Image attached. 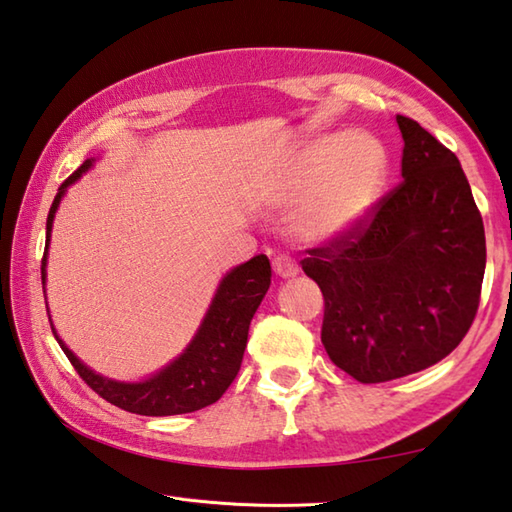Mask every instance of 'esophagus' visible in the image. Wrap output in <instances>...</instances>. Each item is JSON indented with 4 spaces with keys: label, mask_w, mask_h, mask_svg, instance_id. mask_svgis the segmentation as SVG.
I'll return each mask as SVG.
<instances>
[{
    "label": "esophagus",
    "mask_w": 512,
    "mask_h": 512,
    "mask_svg": "<svg viewBox=\"0 0 512 512\" xmlns=\"http://www.w3.org/2000/svg\"><path fill=\"white\" fill-rule=\"evenodd\" d=\"M273 270H275V273H277L279 277H284V279H286V277H295V275L299 273L295 259L288 257V255H277V257L273 259Z\"/></svg>",
    "instance_id": "1"
}]
</instances>
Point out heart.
<instances>
[{
    "instance_id": "1",
    "label": "heart",
    "mask_w": 512,
    "mask_h": 512,
    "mask_svg": "<svg viewBox=\"0 0 512 512\" xmlns=\"http://www.w3.org/2000/svg\"><path fill=\"white\" fill-rule=\"evenodd\" d=\"M386 179L384 146L368 133H348L308 150L282 186L293 230L306 242H328L357 228L373 210Z\"/></svg>"
}]
</instances>
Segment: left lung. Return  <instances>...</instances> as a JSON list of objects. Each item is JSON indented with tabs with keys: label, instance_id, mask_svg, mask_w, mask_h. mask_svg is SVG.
Returning <instances> with one entry per match:
<instances>
[{
	"label": "left lung",
	"instance_id": "1",
	"mask_svg": "<svg viewBox=\"0 0 512 512\" xmlns=\"http://www.w3.org/2000/svg\"><path fill=\"white\" fill-rule=\"evenodd\" d=\"M402 182L350 233L308 248L324 295L322 344L362 384L419 373L453 353L477 315L486 268L482 213L453 150L397 115Z\"/></svg>",
	"mask_w": 512,
	"mask_h": 512
}]
</instances>
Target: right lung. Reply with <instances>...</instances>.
<instances>
[{"label":"right lung","mask_w":512,"mask_h":512,"mask_svg":"<svg viewBox=\"0 0 512 512\" xmlns=\"http://www.w3.org/2000/svg\"><path fill=\"white\" fill-rule=\"evenodd\" d=\"M90 168V159L79 166L66 182L59 186L55 202L48 210L46 219V248L42 257V284H46V250L50 242V228L59 206V199L66 193V188L75 179ZM270 286V262L266 255H257L250 262L237 266L222 279L217 288V295L210 304L208 313L199 326L197 335L188 348L179 355L173 364L159 370L155 377L139 384H122L110 382L102 375H95L64 346L57 337L53 324V335L57 344L62 346L68 362L73 364L77 375L117 408L128 410L135 415L164 417V415H182L195 413L199 408L215 404L222 397L228 386L235 382L244 359V348L248 339V326L253 319L257 306L262 304L266 290ZM50 322V317H48Z\"/></svg>","instance_id":"right-lung-1"}]
</instances>
